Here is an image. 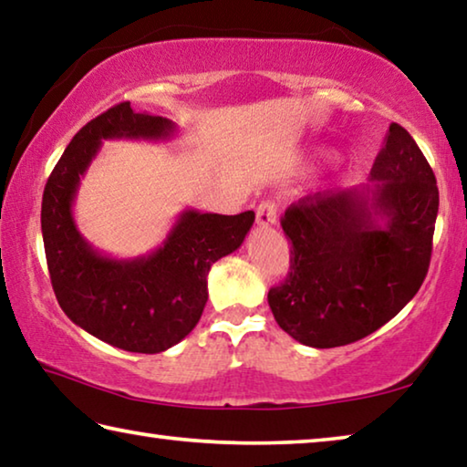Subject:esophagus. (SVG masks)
I'll return each mask as SVG.
<instances>
[{"label": "esophagus", "mask_w": 467, "mask_h": 467, "mask_svg": "<svg viewBox=\"0 0 467 467\" xmlns=\"http://www.w3.org/2000/svg\"><path fill=\"white\" fill-rule=\"evenodd\" d=\"M278 220V205L272 200H265L257 205V224L259 226H272Z\"/></svg>", "instance_id": "1"}]
</instances>
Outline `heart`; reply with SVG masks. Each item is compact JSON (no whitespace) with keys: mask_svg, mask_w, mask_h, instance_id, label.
Wrapping results in <instances>:
<instances>
[{"mask_svg":"<svg viewBox=\"0 0 467 467\" xmlns=\"http://www.w3.org/2000/svg\"><path fill=\"white\" fill-rule=\"evenodd\" d=\"M323 156V152H321V150H317V152H313L311 156H309V161H317V158H321Z\"/></svg>","mask_w":467,"mask_h":467,"instance_id":"1","label":"heart"}]
</instances>
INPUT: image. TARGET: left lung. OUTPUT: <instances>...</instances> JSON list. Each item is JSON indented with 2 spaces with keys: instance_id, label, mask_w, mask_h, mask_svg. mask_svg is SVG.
I'll use <instances>...</instances> for the list:
<instances>
[{
  "instance_id": "obj_1",
  "label": "left lung",
  "mask_w": 467,
  "mask_h": 467,
  "mask_svg": "<svg viewBox=\"0 0 467 467\" xmlns=\"http://www.w3.org/2000/svg\"><path fill=\"white\" fill-rule=\"evenodd\" d=\"M439 187L414 138L389 125L370 185L317 192L282 218L290 272L267 292L296 342L336 348L393 319L429 272Z\"/></svg>"
}]
</instances>
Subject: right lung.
Masks as SVG:
<instances>
[{
  "label": "right lung",
  "instance_id": "right-lung-1",
  "mask_svg": "<svg viewBox=\"0 0 467 467\" xmlns=\"http://www.w3.org/2000/svg\"><path fill=\"white\" fill-rule=\"evenodd\" d=\"M175 131L167 117L115 105L76 133L43 193L45 255L59 306L90 336L128 352H164L197 326L210 267L241 247L255 220L251 210L236 216L185 210L161 247L131 259L102 255L84 239L74 200L102 140H169Z\"/></svg>",
  "mask_w": 467,
  "mask_h": 467
}]
</instances>
